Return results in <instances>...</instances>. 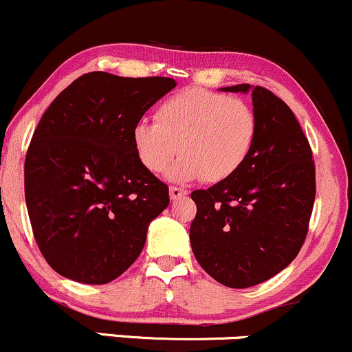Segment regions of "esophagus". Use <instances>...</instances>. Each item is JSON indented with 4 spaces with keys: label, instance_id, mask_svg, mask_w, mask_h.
I'll list each match as a JSON object with an SVG mask.
<instances>
[{
    "label": "esophagus",
    "instance_id": "34e87169",
    "mask_svg": "<svg viewBox=\"0 0 352 352\" xmlns=\"http://www.w3.org/2000/svg\"><path fill=\"white\" fill-rule=\"evenodd\" d=\"M188 195V191L184 190V188H177V186H171L169 188V197H171V200H181V198H184Z\"/></svg>",
    "mask_w": 352,
    "mask_h": 352
}]
</instances>
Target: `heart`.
Here are the masks:
<instances>
[{
  "mask_svg": "<svg viewBox=\"0 0 352 352\" xmlns=\"http://www.w3.org/2000/svg\"><path fill=\"white\" fill-rule=\"evenodd\" d=\"M154 122L132 129V146L140 164L177 181L203 177L206 183L229 179L251 155L257 137L256 111L248 101L205 88H186L162 101Z\"/></svg>",
  "mask_w": 352,
  "mask_h": 352,
  "instance_id": "heart-1",
  "label": "heart"
}]
</instances>
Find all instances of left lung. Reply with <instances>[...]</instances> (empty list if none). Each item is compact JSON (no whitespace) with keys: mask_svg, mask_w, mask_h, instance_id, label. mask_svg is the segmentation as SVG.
<instances>
[{"mask_svg":"<svg viewBox=\"0 0 352 352\" xmlns=\"http://www.w3.org/2000/svg\"><path fill=\"white\" fill-rule=\"evenodd\" d=\"M252 104L257 137L248 161L229 179L191 193L197 203L190 229L193 254L229 288L263 283L295 259L315 201L311 147L293 111L263 86L252 89Z\"/></svg>","mask_w":352,"mask_h":352,"instance_id":"8db88e82","label":"left lung"}]
</instances>
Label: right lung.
I'll return each mask as SVG.
<instances>
[{"instance_id": "1", "label": "right lung", "mask_w": 352, "mask_h": 352, "mask_svg": "<svg viewBox=\"0 0 352 352\" xmlns=\"http://www.w3.org/2000/svg\"><path fill=\"white\" fill-rule=\"evenodd\" d=\"M176 86L171 78L88 72L50 103L25 157V200L35 242L54 271L86 285L125 273L147 227L169 205L132 129Z\"/></svg>"}]
</instances>
